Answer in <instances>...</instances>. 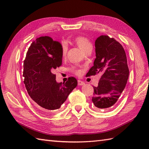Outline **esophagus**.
Returning <instances> with one entry per match:
<instances>
[{
	"label": "esophagus",
	"instance_id": "esophagus-1",
	"mask_svg": "<svg viewBox=\"0 0 149 149\" xmlns=\"http://www.w3.org/2000/svg\"><path fill=\"white\" fill-rule=\"evenodd\" d=\"M78 85H79V86H81V85H83L84 84V81H82L81 80H78Z\"/></svg>",
	"mask_w": 149,
	"mask_h": 149
}]
</instances>
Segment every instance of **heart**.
<instances>
[{
	"instance_id": "obj_1",
	"label": "heart",
	"mask_w": 149,
	"mask_h": 149,
	"mask_svg": "<svg viewBox=\"0 0 149 149\" xmlns=\"http://www.w3.org/2000/svg\"><path fill=\"white\" fill-rule=\"evenodd\" d=\"M74 42L77 44V45L79 47V48L83 50L85 52L86 50L91 48V45L90 43V42L88 40V38L86 37L83 36H76L74 38ZM68 47L66 44L64 42H63L61 44V55L63 57H65L66 54H67ZM71 70L75 73L76 75H80L81 74V71L79 69H78L75 67H72L71 68Z\"/></svg>"
}]
</instances>
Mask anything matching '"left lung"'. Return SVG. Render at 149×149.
<instances>
[{"mask_svg":"<svg viewBox=\"0 0 149 149\" xmlns=\"http://www.w3.org/2000/svg\"><path fill=\"white\" fill-rule=\"evenodd\" d=\"M96 58L86 76L100 74L97 86H93L92 102L96 109H109L124 90L129 78L126 54L118 42L107 35L95 42Z\"/></svg>","mask_w":149,"mask_h":149,"instance_id":"left-lung-1","label":"left lung"}]
</instances>
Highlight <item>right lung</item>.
Listing matches in <instances>:
<instances>
[{
    "instance_id": "obj_1",
    "label": "right lung",
    "mask_w": 149,
    "mask_h": 149,
    "mask_svg": "<svg viewBox=\"0 0 149 149\" xmlns=\"http://www.w3.org/2000/svg\"><path fill=\"white\" fill-rule=\"evenodd\" d=\"M61 45L49 36H41L31 44L24 61V83L33 103L44 113L60 108L77 81H56L54 70L62 65Z\"/></svg>"
}]
</instances>
